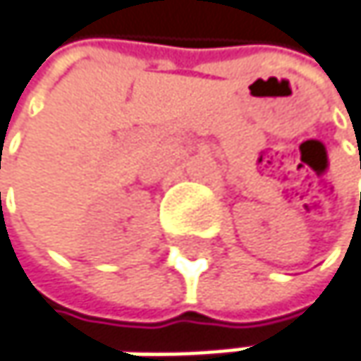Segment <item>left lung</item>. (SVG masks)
Segmentation results:
<instances>
[{"mask_svg": "<svg viewBox=\"0 0 361 361\" xmlns=\"http://www.w3.org/2000/svg\"><path fill=\"white\" fill-rule=\"evenodd\" d=\"M360 167H361V165H360Z\"/></svg>", "mask_w": 361, "mask_h": 361, "instance_id": "obj_1", "label": "left lung"}]
</instances>
